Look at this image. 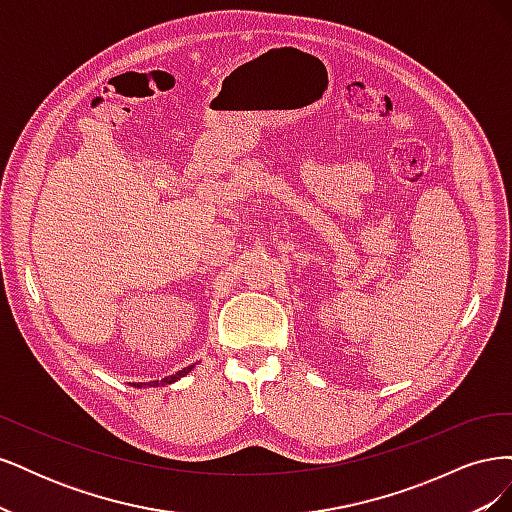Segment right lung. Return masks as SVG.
Segmentation results:
<instances>
[{
	"mask_svg": "<svg viewBox=\"0 0 512 512\" xmlns=\"http://www.w3.org/2000/svg\"><path fill=\"white\" fill-rule=\"evenodd\" d=\"M192 367H194V365H190V367H183L181 371H177V374H173V376H166V378H162V380H153V382H149L147 386H160V384H170V382H175V380L183 378L185 374H190ZM134 386H143V384H134Z\"/></svg>",
	"mask_w": 512,
	"mask_h": 512,
	"instance_id": "right-lung-1",
	"label": "right lung"
}]
</instances>
